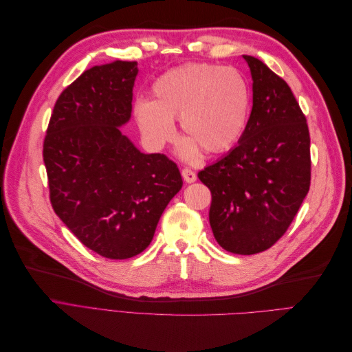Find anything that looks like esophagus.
Here are the masks:
<instances>
[{
    "label": "esophagus",
    "mask_w": 352,
    "mask_h": 352,
    "mask_svg": "<svg viewBox=\"0 0 352 352\" xmlns=\"http://www.w3.org/2000/svg\"><path fill=\"white\" fill-rule=\"evenodd\" d=\"M182 176H184L186 184H192V182H195V180H197V173L194 172L192 168H189V167H185L182 170Z\"/></svg>",
    "instance_id": "esophagus-1"
}]
</instances>
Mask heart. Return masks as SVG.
I'll return each instance as SVG.
<instances>
[{
	"instance_id": "heart-1",
	"label": "heart",
	"mask_w": 352,
	"mask_h": 352,
	"mask_svg": "<svg viewBox=\"0 0 352 352\" xmlns=\"http://www.w3.org/2000/svg\"><path fill=\"white\" fill-rule=\"evenodd\" d=\"M153 100L135 104V119L145 140L163 146L173 140V120L188 138L180 150L221 154L235 145L247 126L251 92L242 73L232 67L192 63L162 74L153 83Z\"/></svg>"
}]
</instances>
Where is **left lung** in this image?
<instances>
[{
	"label": "left lung",
	"instance_id": "left-lung-1",
	"mask_svg": "<svg viewBox=\"0 0 352 352\" xmlns=\"http://www.w3.org/2000/svg\"><path fill=\"white\" fill-rule=\"evenodd\" d=\"M252 110L239 144L198 177L211 192L210 225L221 248L251 255L278 242L310 189V132L289 85L243 56Z\"/></svg>",
	"mask_w": 352,
	"mask_h": 352
}]
</instances>
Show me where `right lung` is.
<instances>
[{"label": "right lung", "instance_id": "obj_1", "mask_svg": "<svg viewBox=\"0 0 352 352\" xmlns=\"http://www.w3.org/2000/svg\"><path fill=\"white\" fill-rule=\"evenodd\" d=\"M136 74L135 61L120 60L85 70L57 98L42 150L54 212L110 260L151 243L184 184L173 160L142 154L119 129L132 113Z\"/></svg>", "mask_w": 352, "mask_h": 352}]
</instances>
